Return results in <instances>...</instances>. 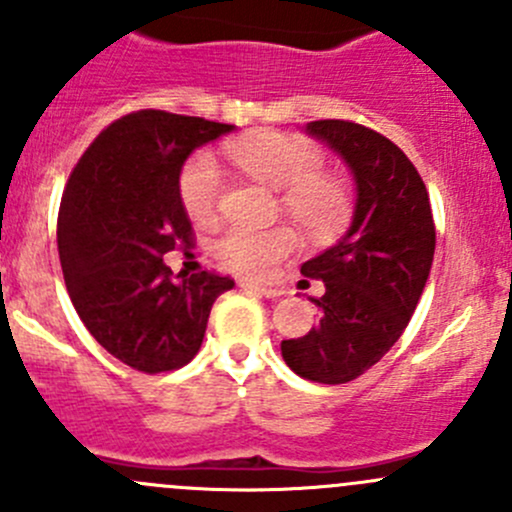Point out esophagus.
<instances>
[{"mask_svg": "<svg viewBox=\"0 0 512 512\" xmlns=\"http://www.w3.org/2000/svg\"><path fill=\"white\" fill-rule=\"evenodd\" d=\"M240 287H242V289H252V292L262 294V297H267V299H277V297H282V294H285V289H280V287H265V285H257V282H250V280H242V282H240Z\"/></svg>", "mask_w": 512, "mask_h": 512, "instance_id": "1", "label": "esophagus"}]
</instances>
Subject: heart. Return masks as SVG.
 <instances>
[{
  "instance_id": "heart-1",
  "label": "heart",
  "mask_w": 512,
  "mask_h": 512,
  "mask_svg": "<svg viewBox=\"0 0 512 512\" xmlns=\"http://www.w3.org/2000/svg\"><path fill=\"white\" fill-rule=\"evenodd\" d=\"M237 168L260 183L282 190V208L309 237L329 240L352 218L347 183L322 173L324 153L314 143L285 133H257L227 146ZM223 195V175L208 153H200L180 175V198L193 220H210ZM297 250V237L285 225L270 230L230 227L215 240L213 252L225 267L247 277H267Z\"/></svg>"
}]
</instances>
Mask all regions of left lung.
<instances>
[{
  "label": "left lung",
  "mask_w": 512,
  "mask_h": 512,
  "mask_svg": "<svg viewBox=\"0 0 512 512\" xmlns=\"http://www.w3.org/2000/svg\"><path fill=\"white\" fill-rule=\"evenodd\" d=\"M347 163L354 178L349 230L302 265L324 282L317 324L282 342L294 374L319 384H347L376 364L404 334L436 250L426 185L406 153L381 133L349 121L304 126Z\"/></svg>",
  "instance_id": "left-lung-1"
}]
</instances>
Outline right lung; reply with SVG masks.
<instances>
[{
    "label": "right lung",
    "instance_id": "add662e5",
    "mask_svg": "<svg viewBox=\"0 0 512 512\" xmlns=\"http://www.w3.org/2000/svg\"><path fill=\"white\" fill-rule=\"evenodd\" d=\"M232 131L178 113H128L91 143L66 183L56 227L66 289L91 337L133 369L188 364L213 302L235 287L213 272L173 280L163 262L175 245H190L185 160Z\"/></svg>",
    "mask_w": 512,
    "mask_h": 512
}]
</instances>
